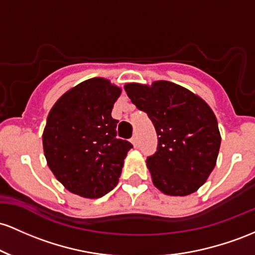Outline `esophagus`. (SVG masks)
I'll list each match as a JSON object with an SVG mask.
<instances>
[{
	"instance_id": "1",
	"label": "esophagus",
	"mask_w": 255,
	"mask_h": 255,
	"mask_svg": "<svg viewBox=\"0 0 255 255\" xmlns=\"http://www.w3.org/2000/svg\"><path fill=\"white\" fill-rule=\"evenodd\" d=\"M131 142H132V144L137 147V144H138V138H137V135H133L131 137Z\"/></svg>"
}]
</instances>
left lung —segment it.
<instances>
[{
  "instance_id": "1",
  "label": "left lung",
  "mask_w": 255,
  "mask_h": 255,
  "mask_svg": "<svg viewBox=\"0 0 255 255\" xmlns=\"http://www.w3.org/2000/svg\"><path fill=\"white\" fill-rule=\"evenodd\" d=\"M132 104L148 114L158 147L147 158L154 185L166 195L185 196L208 178L220 147L218 122L202 99L174 83L125 85Z\"/></svg>"
}]
</instances>
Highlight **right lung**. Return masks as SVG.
Wrapping results in <instances>:
<instances>
[{
  "label": "right lung",
  "instance_id": "1",
  "mask_svg": "<svg viewBox=\"0 0 255 255\" xmlns=\"http://www.w3.org/2000/svg\"><path fill=\"white\" fill-rule=\"evenodd\" d=\"M120 88L91 78L68 90L47 118L43 149L56 179L71 193L96 199L117 185L124 159L132 148L117 137L111 113Z\"/></svg>",
  "mask_w": 255,
  "mask_h": 255
}]
</instances>
